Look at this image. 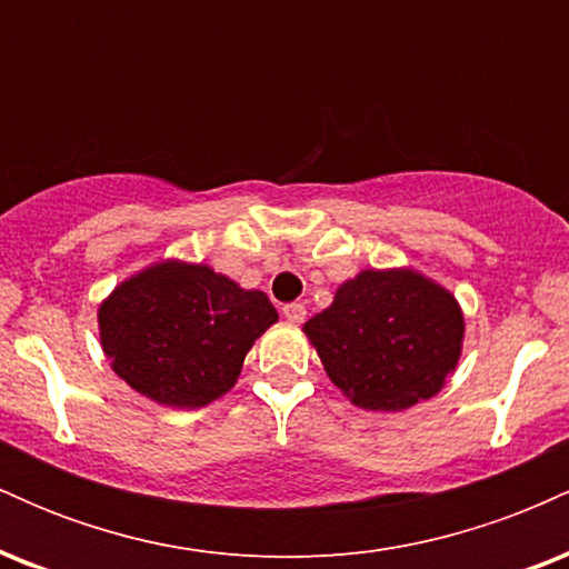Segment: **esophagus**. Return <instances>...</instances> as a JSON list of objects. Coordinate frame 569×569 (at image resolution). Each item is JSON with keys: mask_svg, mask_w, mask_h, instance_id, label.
Listing matches in <instances>:
<instances>
[{"mask_svg": "<svg viewBox=\"0 0 569 569\" xmlns=\"http://www.w3.org/2000/svg\"><path fill=\"white\" fill-rule=\"evenodd\" d=\"M283 316L289 323H302L305 316H307V307L302 302H291V305H283Z\"/></svg>", "mask_w": 569, "mask_h": 569, "instance_id": "esophagus-1", "label": "esophagus"}]
</instances>
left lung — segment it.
Here are the masks:
<instances>
[{
  "label": "left lung",
  "mask_w": 569,
  "mask_h": 569,
  "mask_svg": "<svg viewBox=\"0 0 569 569\" xmlns=\"http://www.w3.org/2000/svg\"><path fill=\"white\" fill-rule=\"evenodd\" d=\"M305 331L352 403L398 411L439 393L460 358L462 316L452 293L417 272L367 270Z\"/></svg>",
  "instance_id": "left-lung-1"
}]
</instances>
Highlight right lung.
I'll return each mask as SVG.
<instances>
[{
    "instance_id": "add662e5",
    "label": "right lung",
    "mask_w": 569,
    "mask_h": 569,
    "mask_svg": "<svg viewBox=\"0 0 569 569\" xmlns=\"http://www.w3.org/2000/svg\"><path fill=\"white\" fill-rule=\"evenodd\" d=\"M276 321L262 291L176 262L126 280L98 310L117 375L166 407H202L227 393L253 339Z\"/></svg>"
}]
</instances>
